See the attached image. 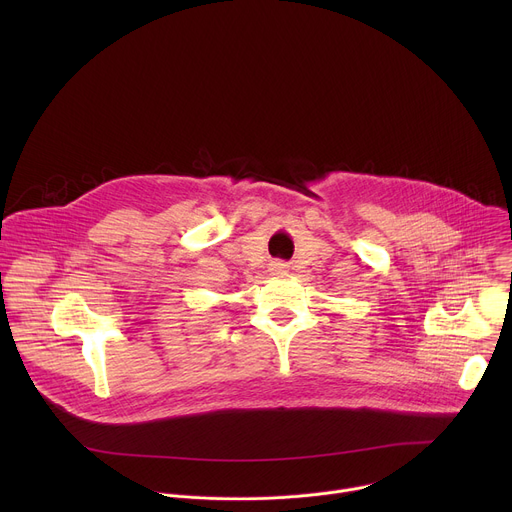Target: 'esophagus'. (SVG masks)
Returning a JSON list of instances; mask_svg holds the SVG:
<instances>
[{"label":"esophagus","instance_id":"esophagus-1","mask_svg":"<svg viewBox=\"0 0 512 512\" xmlns=\"http://www.w3.org/2000/svg\"><path fill=\"white\" fill-rule=\"evenodd\" d=\"M271 273L273 275H285L287 273V265L281 263V261H275V263H271Z\"/></svg>","mask_w":512,"mask_h":512}]
</instances>
